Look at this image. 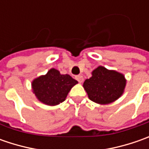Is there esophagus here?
<instances>
[{
  "label": "esophagus",
  "instance_id": "esophagus-1",
  "mask_svg": "<svg viewBox=\"0 0 149 149\" xmlns=\"http://www.w3.org/2000/svg\"><path fill=\"white\" fill-rule=\"evenodd\" d=\"M75 79L79 81V83H82L84 81V78L82 75H77V76L75 77Z\"/></svg>",
  "mask_w": 149,
  "mask_h": 149
}]
</instances>
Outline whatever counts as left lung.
Wrapping results in <instances>:
<instances>
[{
  "label": "left lung",
  "instance_id": "1",
  "mask_svg": "<svg viewBox=\"0 0 149 149\" xmlns=\"http://www.w3.org/2000/svg\"><path fill=\"white\" fill-rule=\"evenodd\" d=\"M126 82L123 74L99 66L92 71V76L85 79L83 87L89 100L99 104H109L123 95Z\"/></svg>",
  "mask_w": 149,
  "mask_h": 149
}]
</instances>
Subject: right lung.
Wrapping results in <instances>:
<instances>
[{"label":"right lung","instance_id":"right-lung-1","mask_svg":"<svg viewBox=\"0 0 149 149\" xmlns=\"http://www.w3.org/2000/svg\"><path fill=\"white\" fill-rule=\"evenodd\" d=\"M78 84L69 74H61L59 70L50 69L45 75L33 79L31 89L37 100L44 104L55 106L65 100L70 90Z\"/></svg>","mask_w":149,"mask_h":149}]
</instances>
